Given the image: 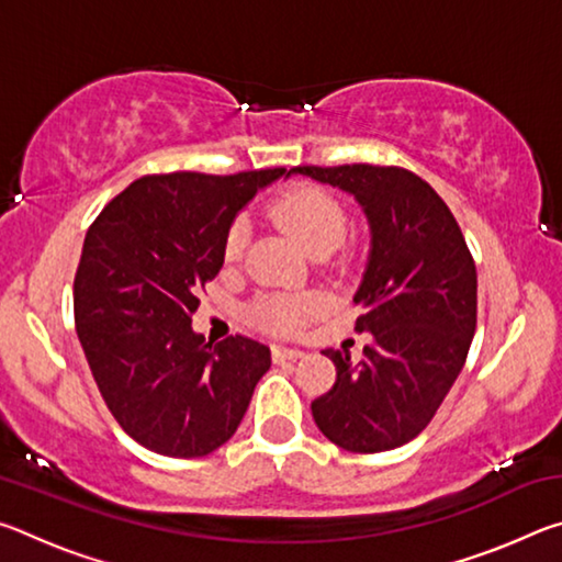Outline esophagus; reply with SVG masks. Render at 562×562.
<instances>
[{"mask_svg": "<svg viewBox=\"0 0 562 562\" xmlns=\"http://www.w3.org/2000/svg\"><path fill=\"white\" fill-rule=\"evenodd\" d=\"M304 357V351L297 347H284V345H274L272 347V359L274 361H290V359H300Z\"/></svg>", "mask_w": 562, "mask_h": 562, "instance_id": "1", "label": "esophagus"}]
</instances>
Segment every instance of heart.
I'll list each match as a JSON object with an SVG mask.
<instances>
[{
	"mask_svg": "<svg viewBox=\"0 0 562 562\" xmlns=\"http://www.w3.org/2000/svg\"><path fill=\"white\" fill-rule=\"evenodd\" d=\"M270 217L284 231L297 237L304 250L312 255H327L345 240L347 211L329 190L315 186H294L284 190L270 203ZM247 245V223L243 217L231 223L225 233L223 252L227 262L243 258ZM322 310L317 294H268L255 302L252 317L270 331H297L304 322Z\"/></svg>",
	"mask_w": 562,
	"mask_h": 562,
	"instance_id": "b5f03b06",
	"label": "heart"
}]
</instances>
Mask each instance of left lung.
Wrapping results in <instances>:
<instances>
[{
  "instance_id": "8db88e82",
  "label": "left lung",
  "mask_w": 562,
  "mask_h": 562,
  "mask_svg": "<svg viewBox=\"0 0 562 562\" xmlns=\"http://www.w3.org/2000/svg\"><path fill=\"white\" fill-rule=\"evenodd\" d=\"M364 207L372 252L355 294L364 357L325 349L337 382L312 402L331 443L355 453L398 449L422 434L453 386L475 331V262L443 198L402 166H297Z\"/></svg>"
}]
</instances>
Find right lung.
I'll use <instances>...</instances> for the list:
<instances>
[{
    "mask_svg": "<svg viewBox=\"0 0 562 562\" xmlns=\"http://www.w3.org/2000/svg\"><path fill=\"white\" fill-rule=\"evenodd\" d=\"M284 168L144 176L91 223L74 278L76 335L109 412L133 441L198 459L237 431L270 347L190 327L221 272L235 213Z\"/></svg>",
    "mask_w": 562,
    "mask_h": 562,
    "instance_id": "obj_1",
    "label": "right lung"
}]
</instances>
